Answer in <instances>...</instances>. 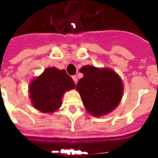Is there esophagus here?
I'll return each instance as SVG.
<instances>
[{"label":"esophagus","instance_id":"obj_1","mask_svg":"<svg viewBox=\"0 0 158 158\" xmlns=\"http://www.w3.org/2000/svg\"><path fill=\"white\" fill-rule=\"evenodd\" d=\"M72 78H73V79L74 83H75V84H77V81H78V77H77L76 75H73V76H72Z\"/></svg>","mask_w":158,"mask_h":158}]
</instances>
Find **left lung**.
Masks as SVG:
<instances>
[{
  "label": "left lung",
  "mask_w": 158,
  "mask_h": 158,
  "mask_svg": "<svg viewBox=\"0 0 158 158\" xmlns=\"http://www.w3.org/2000/svg\"><path fill=\"white\" fill-rule=\"evenodd\" d=\"M79 71L84 77L79 80L76 89L87 112L94 117H101L115 109L123 91L121 78L113 70L106 68L86 65Z\"/></svg>",
  "instance_id": "left-lung-1"
}]
</instances>
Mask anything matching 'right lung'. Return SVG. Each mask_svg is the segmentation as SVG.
<instances>
[{
	"mask_svg": "<svg viewBox=\"0 0 158 158\" xmlns=\"http://www.w3.org/2000/svg\"><path fill=\"white\" fill-rule=\"evenodd\" d=\"M75 88L73 79L65 70L48 68L29 84L33 106L41 113H54L62 106L65 91Z\"/></svg>",
	"mask_w": 158,
	"mask_h": 158,
	"instance_id": "add662e5",
	"label": "right lung"
}]
</instances>
